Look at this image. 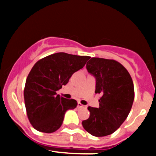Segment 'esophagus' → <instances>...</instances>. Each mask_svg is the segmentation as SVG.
<instances>
[{
    "label": "esophagus",
    "instance_id": "34e87169",
    "mask_svg": "<svg viewBox=\"0 0 156 156\" xmlns=\"http://www.w3.org/2000/svg\"><path fill=\"white\" fill-rule=\"evenodd\" d=\"M78 108H86L85 105H82L80 102H78Z\"/></svg>",
    "mask_w": 156,
    "mask_h": 156
}]
</instances>
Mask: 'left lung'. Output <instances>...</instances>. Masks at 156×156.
I'll list each match as a JSON object with an SVG mask.
<instances>
[{
    "label": "left lung",
    "instance_id": "left-lung-1",
    "mask_svg": "<svg viewBox=\"0 0 156 156\" xmlns=\"http://www.w3.org/2000/svg\"><path fill=\"white\" fill-rule=\"evenodd\" d=\"M88 72L96 78V94H101L99 108L89 106V117L82 122L91 135L105 136L120 127L132 108L134 87L125 67L114 59L93 57L87 63Z\"/></svg>",
    "mask_w": 156,
    "mask_h": 156
}]
</instances>
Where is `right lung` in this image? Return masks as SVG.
Here are the masks:
<instances>
[{
  "label": "right lung",
  "mask_w": 156,
  "mask_h": 156,
  "mask_svg": "<svg viewBox=\"0 0 156 156\" xmlns=\"http://www.w3.org/2000/svg\"><path fill=\"white\" fill-rule=\"evenodd\" d=\"M89 58L56 53L41 58L34 65L23 92L27 116L34 128L50 133L62 126L65 112L76 108L77 101L60 97L56 91L66 85Z\"/></svg>",
  "instance_id": "1"
}]
</instances>
